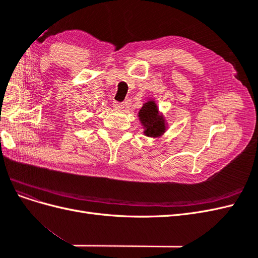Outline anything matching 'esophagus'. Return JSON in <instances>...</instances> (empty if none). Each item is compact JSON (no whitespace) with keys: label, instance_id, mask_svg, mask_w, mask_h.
I'll list each match as a JSON object with an SVG mask.
<instances>
[{"label":"esophagus","instance_id":"34e87169","mask_svg":"<svg viewBox=\"0 0 258 258\" xmlns=\"http://www.w3.org/2000/svg\"><path fill=\"white\" fill-rule=\"evenodd\" d=\"M113 107L117 111H121L123 108V104L119 103V102H113Z\"/></svg>","mask_w":258,"mask_h":258}]
</instances>
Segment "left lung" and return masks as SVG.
<instances>
[{
    "label": "left lung",
    "instance_id": "obj_1",
    "mask_svg": "<svg viewBox=\"0 0 258 258\" xmlns=\"http://www.w3.org/2000/svg\"><path fill=\"white\" fill-rule=\"evenodd\" d=\"M139 119L144 128L143 134L150 138H159L165 134L168 123L165 116L161 115L158 106L153 99H148L139 111Z\"/></svg>",
    "mask_w": 258,
    "mask_h": 258
}]
</instances>
